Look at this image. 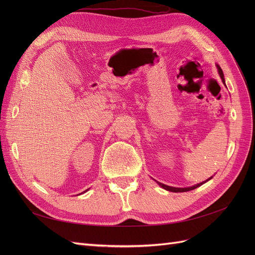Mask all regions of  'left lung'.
<instances>
[{
    "label": "left lung",
    "instance_id": "1",
    "mask_svg": "<svg viewBox=\"0 0 255 255\" xmlns=\"http://www.w3.org/2000/svg\"><path fill=\"white\" fill-rule=\"evenodd\" d=\"M217 68H218V72H219V75H220V78H221V80H222L223 84H226V83H225V76H223V72H222V70H221V68H220L218 65H217ZM211 179H212V177H210V179H207L206 181H204V182H202V183H199V184H197V185H194V186H190V187H185V188H179V187H172V186H168V185L161 184V183H159V182H157V184L159 185L160 187H163L164 189H166V190H168V191H172V192H185V191H189V190L195 189V188H197V187H199V186H201L202 184L206 183L207 181H210Z\"/></svg>",
    "mask_w": 255,
    "mask_h": 255
}]
</instances>
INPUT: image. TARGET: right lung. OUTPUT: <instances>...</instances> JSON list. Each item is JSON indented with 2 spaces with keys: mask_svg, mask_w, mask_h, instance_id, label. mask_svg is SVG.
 <instances>
[{
  "mask_svg": "<svg viewBox=\"0 0 255 255\" xmlns=\"http://www.w3.org/2000/svg\"><path fill=\"white\" fill-rule=\"evenodd\" d=\"M87 190H88V189H87ZM85 191H86V190H85ZM85 191H84V192H85Z\"/></svg>",
  "mask_w": 255,
  "mask_h": 255,
  "instance_id": "obj_1",
  "label": "right lung"
}]
</instances>
